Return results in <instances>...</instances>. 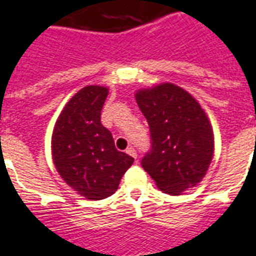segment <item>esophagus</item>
Instances as JSON below:
<instances>
[{
    "mask_svg": "<svg viewBox=\"0 0 256 256\" xmlns=\"http://www.w3.org/2000/svg\"><path fill=\"white\" fill-rule=\"evenodd\" d=\"M126 154H130L131 157H134V158H136L138 157V153H136V150L134 148H126Z\"/></svg>",
    "mask_w": 256,
    "mask_h": 256,
    "instance_id": "1",
    "label": "esophagus"
}]
</instances>
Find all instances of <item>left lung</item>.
Instances as JSON below:
<instances>
[{
  "label": "left lung",
  "instance_id": "8db88e82",
  "mask_svg": "<svg viewBox=\"0 0 256 256\" xmlns=\"http://www.w3.org/2000/svg\"><path fill=\"white\" fill-rule=\"evenodd\" d=\"M135 99L152 138V148L142 158L143 170L168 194L194 188L214 157V131L200 103L171 82L138 90Z\"/></svg>",
  "mask_w": 256,
  "mask_h": 256
}]
</instances>
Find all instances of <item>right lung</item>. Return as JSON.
<instances>
[{
	"label": "right lung",
	"instance_id": "1",
	"mask_svg": "<svg viewBox=\"0 0 256 256\" xmlns=\"http://www.w3.org/2000/svg\"><path fill=\"white\" fill-rule=\"evenodd\" d=\"M108 90L88 85L66 103L52 132V158L63 180L88 200H103L118 189L134 158L118 152L100 122Z\"/></svg>",
	"mask_w": 256,
	"mask_h": 256
}]
</instances>
